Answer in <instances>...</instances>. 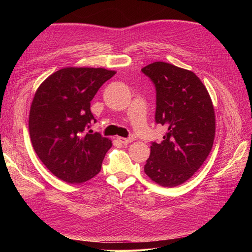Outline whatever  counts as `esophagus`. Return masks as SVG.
<instances>
[{
  "label": "esophagus",
  "instance_id": "obj_1",
  "mask_svg": "<svg viewBox=\"0 0 252 252\" xmlns=\"http://www.w3.org/2000/svg\"><path fill=\"white\" fill-rule=\"evenodd\" d=\"M117 140L123 144H129L133 141V138H122V136H119V138H117Z\"/></svg>",
  "mask_w": 252,
  "mask_h": 252
}]
</instances>
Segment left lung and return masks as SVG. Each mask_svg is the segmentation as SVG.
I'll list each match as a JSON object with an SVG mask.
<instances>
[{"mask_svg": "<svg viewBox=\"0 0 252 252\" xmlns=\"http://www.w3.org/2000/svg\"><path fill=\"white\" fill-rule=\"evenodd\" d=\"M157 91L156 122L167 127L163 141L152 142L144 171L157 184H183L203 165L216 135L210 95L196 75L165 62L142 68Z\"/></svg>", "mask_w": 252, "mask_h": 252, "instance_id": "8db88e82", "label": "left lung"}]
</instances>
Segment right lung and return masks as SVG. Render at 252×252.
Here are the masks:
<instances>
[{
  "label": "right lung",
  "instance_id": "1",
  "mask_svg": "<svg viewBox=\"0 0 252 252\" xmlns=\"http://www.w3.org/2000/svg\"><path fill=\"white\" fill-rule=\"evenodd\" d=\"M116 71L105 68L67 67L52 73L37 88L29 113V133L35 154L57 178L80 184L101 171L112 146L93 133L90 102Z\"/></svg>",
  "mask_w": 252,
  "mask_h": 252
}]
</instances>
